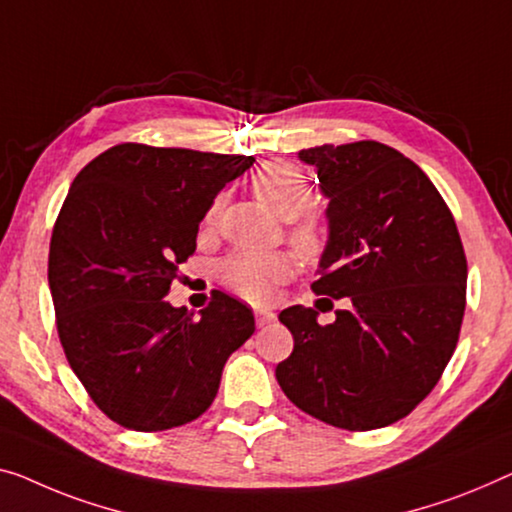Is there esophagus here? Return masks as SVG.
I'll return each instance as SVG.
<instances>
[{"instance_id":"1","label":"esophagus","mask_w":512,"mask_h":512,"mask_svg":"<svg viewBox=\"0 0 512 512\" xmlns=\"http://www.w3.org/2000/svg\"><path fill=\"white\" fill-rule=\"evenodd\" d=\"M273 319H276V312L269 310V308H262V305H257V308H255V322H257V326L271 324Z\"/></svg>"}]
</instances>
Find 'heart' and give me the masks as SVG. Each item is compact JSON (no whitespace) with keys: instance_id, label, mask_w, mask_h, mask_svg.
Segmentation results:
<instances>
[{"instance_id":"obj_1","label":"heart","mask_w":512,"mask_h":512,"mask_svg":"<svg viewBox=\"0 0 512 512\" xmlns=\"http://www.w3.org/2000/svg\"><path fill=\"white\" fill-rule=\"evenodd\" d=\"M253 190L266 207L280 218L292 220L308 209L310 183L299 167L271 160L259 167L253 177ZM223 200L216 197L204 216V223L213 225L218 220ZM294 246L305 257H315L324 246V232L317 220H303L292 230ZM294 273L292 257L285 253H255V250H239L218 266V278L227 289L250 301H262L271 294L276 282L287 280Z\"/></svg>"}]
</instances>
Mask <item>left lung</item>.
I'll use <instances>...</instances> for the list:
<instances>
[{
  "instance_id": "left-lung-1",
  "label": "left lung",
  "mask_w": 512,
  "mask_h": 512,
  "mask_svg": "<svg viewBox=\"0 0 512 512\" xmlns=\"http://www.w3.org/2000/svg\"><path fill=\"white\" fill-rule=\"evenodd\" d=\"M329 200L312 292L345 299L335 322L303 305L278 319L294 352L282 391L305 414L365 432L400 421L451 361L467 299V257L444 197L414 160L375 140L303 149Z\"/></svg>"
}]
</instances>
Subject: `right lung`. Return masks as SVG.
Wrapping results in <instances>:
<instances>
[{
  "mask_svg": "<svg viewBox=\"0 0 512 512\" xmlns=\"http://www.w3.org/2000/svg\"><path fill=\"white\" fill-rule=\"evenodd\" d=\"M253 163L126 142L73 179L52 230L50 294L68 363L114 423L160 432L195 421L255 333L253 310L223 292L200 317L165 301L211 202Z\"/></svg>",
  "mask_w": 512,
  "mask_h": 512,
  "instance_id": "1",
  "label": "right lung"
}]
</instances>
